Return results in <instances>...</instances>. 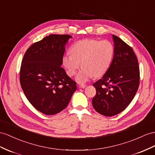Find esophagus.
Returning a JSON list of instances; mask_svg holds the SVG:
<instances>
[{
    "label": "esophagus",
    "mask_w": 155,
    "mask_h": 155,
    "mask_svg": "<svg viewBox=\"0 0 155 155\" xmlns=\"http://www.w3.org/2000/svg\"><path fill=\"white\" fill-rule=\"evenodd\" d=\"M79 86H80V88H86V84H81V85H79Z\"/></svg>",
    "instance_id": "1"
}]
</instances>
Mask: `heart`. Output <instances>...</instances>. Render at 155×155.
I'll use <instances>...</instances> for the list:
<instances>
[{
    "instance_id": "obj_1",
    "label": "heart",
    "mask_w": 155,
    "mask_h": 155,
    "mask_svg": "<svg viewBox=\"0 0 155 155\" xmlns=\"http://www.w3.org/2000/svg\"><path fill=\"white\" fill-rule=\"evenodd\" d=\"M71 53L63 55L62 64L69 77L77 73L81 64L82 68L76 81L84 83L94 76L101 77L107 72L113 60L114 47L107 40L83 39L73 44Z\"/></svg>"
}]
</instances>
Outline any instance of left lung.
<instances>
[{
    "instance_id": "8db88e82",
    "label": "left lung",
    "mask_w": 155,
    "mask_h": 155,
    "mask_svg": "<svg viewBox=\"0 0 155 155\" xmlns=\"http://www.w3.org/2000/svg\"><path fill=\"white\" fill-rule=\"evenodd\" d=\"M114 54L109 68L93 84L96 95L92 105L97 113L112 117L123 111L132 101L140 84V68L133 49L112 35Z\"/></svg>"
}]
</instances>
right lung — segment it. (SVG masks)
Returning <instances> with one entry per match:
<instances>
[{
  "label": "right lung",
  "mask_w": 155,
  "mask_h": 155,
  "mask_svg": "<svg viewBox=\"0 0 155 155\" xmlns=\"http://www.w3.org/2000/svg\"><path fill=\"white\" fill-rule=\"evenodd\" d=\"M70 38L69 35H50L31 45L22 59V90L30 104L47 115L64 109L77 90L76 82L61 67Z\"/></svg>",
  "instance_id": "1"
}]
</instances>
